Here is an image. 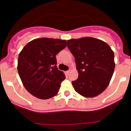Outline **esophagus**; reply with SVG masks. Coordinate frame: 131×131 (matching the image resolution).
<instances>
[{"label":"esophagus","instance_id":"esophagus-1","mask_svg":"<svg viewBox=\"0 0 131 131\" xmlns=\"http://www.w3.org/2000/svg\"><path fill=\"white\" fill-rule=\"evenodd\" d=\"M70 72H71V71H70V70H69V71H67L65 72V73L67 74V75H69V74L70 73Z\"/></svg>","mask_w":131,"mask_h":131}]
</instances>
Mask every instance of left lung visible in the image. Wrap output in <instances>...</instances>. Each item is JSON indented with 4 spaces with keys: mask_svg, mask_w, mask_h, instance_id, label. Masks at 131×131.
<instances>
[{
    "mask_svg": "<svg viewBox=\"0 0 131 131\" xmlns=\"http://www.w3.org/2000/svg\"><path fill=\"white\" fill-rule=\"evenodd\" d=\"M67 43L79 74L72 82L75 90L84 97L99 95L107 88L114 73L113 50L105 42L93 37L72 39Z\"/></svg>",
    "mask_w": 131,
    "mask_h": 131,
    "instance_id": "8db88e82",
    "label": "left lung"
}]
</instances>
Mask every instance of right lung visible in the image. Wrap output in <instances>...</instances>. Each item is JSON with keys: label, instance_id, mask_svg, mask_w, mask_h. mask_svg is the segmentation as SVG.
Masks as SVG:
<instances>
[{"label": "right lung", "instance_id": "right-lung-1", "mask_svg": "<svg viewBox=\"0 0 131 131\" xmlns=\"http://www.w3.org/2000/svg\"><path fill=\"white\" fill-rule=\"evenodd\" d=\"M67 45L66 40L39 38L30 41L20 51L17 71L32 95L48 99L57 94L65 75L58 69L56 56Z\"/></svg>", "mask_w": 131, "mask_h": 131}]
</instances>
